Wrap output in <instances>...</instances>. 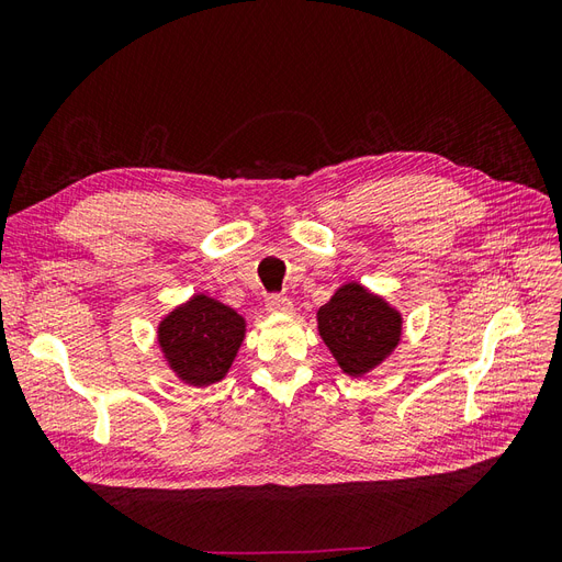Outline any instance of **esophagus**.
<instances>
[{
    "label": "esophagus",
    "instance_id": "1",
    "mask_svg": "<svg viewBox=\"0 0 562 562\" xmlns=\"http://www.w3.org/2000/svg\"><path fill=\"white\" fill-rule=\"evenodd\" d=\"M267 310H269L271 314H291V312H293V302L288 300L285 295L274 293V295L267 297Z\"/></svg>",
    "mask_w": 562,
    "mask_h": 562
}]
</instances>
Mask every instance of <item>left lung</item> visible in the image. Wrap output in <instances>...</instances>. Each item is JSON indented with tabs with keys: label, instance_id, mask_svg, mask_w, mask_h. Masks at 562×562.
I'll list each match as a JSON object with an SVG mask.
<instances>
[{
	"label": "left lung",
	"instance_id": "1",
	"mask_svg": "<svg viewBox=\"0 0 562 562\" xmlns=\"http://www.w3.org/2000/svg\"><path fill=\"white\" fill-rule=\"evenodd\" d=\"M318 333L339 368L359 378L398 345L401 314L363 285L347 283L318 310Z\"/></svg>",
	"mask_w": 562,
	"mask_h": 562
}]
</instances>
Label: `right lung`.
I'll return each instance as SVG.
<instances>
[{
    "instance_id": "add662e5",
    "label": "right lung",
    "mask_w": 562,
    "mask_h": 562,
    "mask_svg": "<svg viewBox=\"0 0 562 562\" xmlns=\"http://www.w3.org/2000/svg\"><path fill=\"white\" fill-rule=\"evenodd\" d=\"M246 323L234 310L194 295L159 326V345L168 366L187 384L209 386L220 382L244 342Z\"/></svg>"
}]
</instances>
